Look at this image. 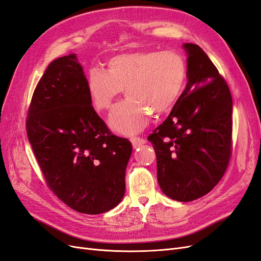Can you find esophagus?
Masks as SVG:
<instances>
[{
    "instance_id": "1",
    "label": "esophagus",
    "mask_w": 261,
    "mask_h": 261,
    "mask_svg": "<svg viewBox=\"0 0 261 261\" xmlns=\"http://www.w3.org/2000/svg\"><path fill=\"white\" fill-rule=\"evenodd\" d=\"M130 143L133 145L134 148H137L139 147L140 145H144L146 143V140L144 138H140V137H132L130 138Z\"/></svg>"
}]
</instances>
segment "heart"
Instances as JSON below:
<instances>
[{
    "label": "heart",
    "instance_id": "1",
    "mask_svg": "<svg viewBox=\"0 0 261 261\" xmlns=\"http://www.w3.org/2000/svg\"><path fill=\"white\" fill-rule=\"evenodd\" d=\"M108 72L93 67L87 75V92L94 110L107 111L125 91L127 98L116 105L109 117L111 127L132 135L148 124L150 114L169 112L183 89L187 66L175 51H135L114 55Z\"/></svg>",
    "mask_w": 261,
    "mask_h": 261
}]
</instances>
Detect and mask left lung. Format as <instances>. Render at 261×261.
<instances>
[{
	"mask_svg": "<svg viewBox=\"0 0 261 261\" xmlns=\"http://www.w3.org/2000/svg\"><path fill=\"white\" fill-rule=\"evenodd\" d=\"M186 88L170 115L149 135L162 192L193 201L215 187L232 155V96L224 78L199 45L185 43Z\"/></svg>",
	"mask_w": 261,
	"mask_h": 261,
	"instance_id": "8db88e82",
	"label": "left lung"
}]
</instances>
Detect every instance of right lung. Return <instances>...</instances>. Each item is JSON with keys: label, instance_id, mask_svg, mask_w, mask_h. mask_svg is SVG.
I'll return each instance as SVG.
<instances>
[{"label": "right lung", "instance_id": "right-lung-1", "mask_svg": "<svg viewBox=\"0 0 261 261\" xmlns=\"http://www.w3.org/2000/svg\"><path fill=\"white\" fill-rule=\"evenodd\" d=\"M26 128L46 185L69 208L99 215L121 202L132 144L113 135L94 111L75 54L46 67Z\"/></svg>", "mask_w": 261, "mask_h": 261}]
</instances>
